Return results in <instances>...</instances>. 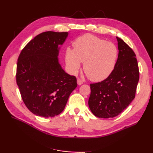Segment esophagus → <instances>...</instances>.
Returning <instances> with one entry per match:
<instances>
[{"label": "esophagus", "mask_w": 153, "mask_h": 153, "mask_svg": "<svg viewBox=\"0 0 153 153\" xmlns=\"http://www.w3.org/2000/svg\"><path fill=\"white\" fill-rule=\"evenodd\" d=\"M77 85H82V84H83V81L82 79H77Z\"/></svg>", "instance_id": "34e87169"}]
</instances>
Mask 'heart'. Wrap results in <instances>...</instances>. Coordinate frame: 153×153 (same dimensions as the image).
Returning a JSON list of instances; mask_svg holds the SVG:
<instances>
[{
    "mask_svg": "<svg viewBox=\"0 0 153 153\" xmlns=\"http://www.w3.org/2000/svg\"><path fill=\"white\" fill-rule=\"evenodd\" d=\"M74 49L67 48L65 61L68 70L76 74L83 64V70L93 82H100L108 77L116 64L118 51L112 42L106 41L93 35H84L76 39Z\"/></svg>",
    "mask_w": 153,
    "mask_h": 153,
    "instance_id": "obj_1",
    "label": "heart"
}]
</instances>
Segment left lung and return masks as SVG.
I'll list each match as a JSON object with an SVG mask.
<instances>
[{"instance_id":"left-lung-1","label":"left lung","mask_w":153,"mask_h":153,"mask_svg":"<svg viewBox=\"0 0 153 153\" xmlns=\"http://www.w3.org/2000/svg\"><path fill=\"white\" fill-rule=\"evenodd\" d=\"M116 39L119 53L114 69L105 80L90 84L89 106L98 118L117 116L135 97L139 79L136 55L122 39Z\"/></svg>"}]
</instances>
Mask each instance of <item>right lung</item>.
Listing matches in <instances>:
<instances>
[{"label": "right lung", "instance_id": "add662e5", "mask_svg": "<svg viewBox=\"0 0 153 153\" xmlns=\"http://www.w3.org/2000/svg\"><path fill=\"white\" fill-rule=\"evenodd\" d=\"M68 32L46 31L37 35L19 55L16 83L27 108L37 116L54 117L63 111L77 79L58 62L59 47Z\"/></svg>", "mask_w": 153, "mask_h": 153}]
</instances>
